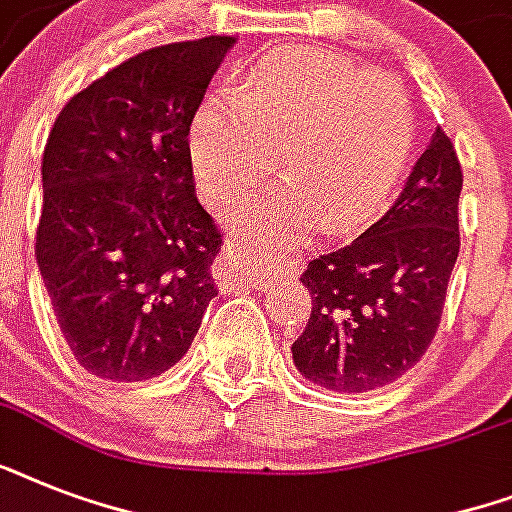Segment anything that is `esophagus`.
Instances as JSON below:
<instances>
[{
    "label": "esophagus",
    "instance_id": "1",
    "mask_svg": "<svg viewBox=\"0 0 512 512\" xmlns=\"http://www.w3.org/2000/svg\"><path fill=\"white\" fill-rule=\"evenodd\" d=\"M244 257H247V247L241 244V241H233V244H228V247L223 249V255H220V263H217V268H220V276H223L225 281H244L249 276L247 268H244ZM281 268H284V276H297L300 273V260H295V257H289V260H284L281 263Z\"/></svg>",
    "mask_w": 512,
    "mask_h": 512
}]
</instances>
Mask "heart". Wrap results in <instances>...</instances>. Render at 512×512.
Returning <instances> with one entry per match:
<instances>
[{"label":"heart","mask_w":512,"mask_h":512,"mask_svg":"<svg viewBox=\"0 0 512 512\" xmlns=\"http://www.w3.org/2000/svg\"><path fill=\"white\" fill-rule=\"evenodd\" d=\"M188 146L201 193L220 207L255 191L279 156L284 185L241 223L295 239L319 220L364 223L385 204L412 148V106L401 84L345 55L284 47L201 103Z\"/></svg>","instance_id":"b5f03b06"}]
</instances>
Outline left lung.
Wrapping results in <instances>:
<instances>
[{"instance_id": "left-lung-1", "label": "left lung", "mask_w": 512, "mask_h": 512, "mask_svg": "<svg viewBox=\"0 0 512 512\" xmlns=\"http://www.w3.org/2000/svg\"><path fill=\"white\" fill-rule=\"evenodd\" d=\"M462 167L441 127L393 207L300 276L311 316L292 342L303 377L337 393L396 382L428 350L460 255Z\"/></svg>"}]
</instances>
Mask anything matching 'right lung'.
<instances>
[{
  "label": "right lung",
  "mask_w": 512,
  "mask_h": 512,
  "mask_svg": "<svg viewBox=\"0 0 512 512\" xmlns=\"http://www.w3.org/2000/svg\"><path fill=\"white\" fill-rule=\"evenodd\" d=\"M236 36L138 52L68 100L42 156L36 265L68 348L111 382L191 348L223 236L196 199L188 132Z\"/></svg>",
  "instance_id": "obj_1"
}]
</instances>
